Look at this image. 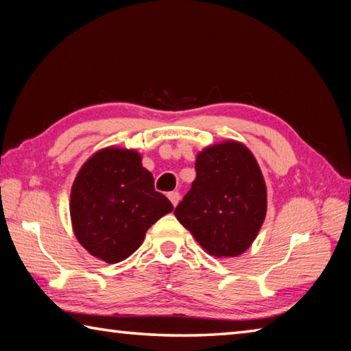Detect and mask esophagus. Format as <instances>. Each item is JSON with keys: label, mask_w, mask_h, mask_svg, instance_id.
Returning <instances> with one entry per match:
<instances>
[{"label": "esophagus", "mask_w": 351, "mask_h": 351, "mask_svg": "<svg viewBox=\"0 0 351 351\" xmlns=\"http://www.w3.org/2000/svg\"><path fill=\"white\" fill-rule=\"evenodd\" d=\"M168 199L171 200L172 205L177 206V204H179V200H180V194L177 193V191H171V193L168 194Z\"/></svg>", "instance_id": "esophagus-1"}]
</instances>
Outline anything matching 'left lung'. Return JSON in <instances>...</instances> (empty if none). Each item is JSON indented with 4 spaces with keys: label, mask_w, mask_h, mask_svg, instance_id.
Returning a JSON list of instances; mask_svg holds the SVG:
<instances>
[{
    "label": "left lung",
    "mask_w": 351,
    "mask_h": 351,
    "mask_svg": "<svg viewBox=\"0 0 351 351\" xmlns=\"http://www.w3.org/2000/svg\"><path fill=\"white\" fill-rule=\"evenodd\" d=\"M195 180L176 208V217L200 247L216 257H236L259 232L267 188L253 154L237 141L202 151Z\"/></svg>",
    "instance_id": "8db88e82"
}]
</instances>
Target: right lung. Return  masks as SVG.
Returning a JSON list of instances; mask_svg holds the SVG:
<instances>
[{"label": "right lung", "instance_id": "add662e5", "mask_svg": "<svg viewBox=\"0 0 351 351\" xmlns=\"http://www.w3.org/2000/svg\"><path fill=\"white\" fill-rule=\"evenodd\" d=\"M174 210L154 188L135 151L106 147L78 171L71 191V219L78 242L108 263L125 261L145 232Z\"/></svg>", "mask_w": 351, "mask_h": 351}]
</instances>
